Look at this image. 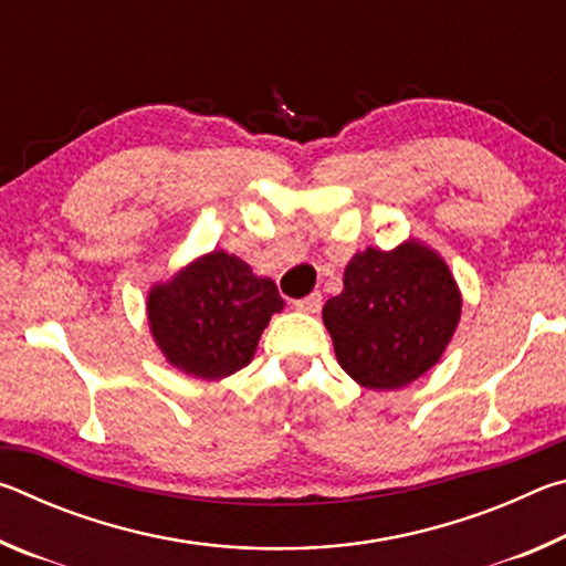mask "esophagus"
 Instances as JSON below:
<instances>
[{"instance_id":"esophagus-1","label":"esophagus","mask_w":566,"mask_h":566,"mask_svg":"<svg viewBox=\"0 0 566 566\" xmlns=\"http://www.w3.org/2000/svg\"><path fill=\"white\" fill-rule=\"evenodd\" d=\"M294 306L300 312H306V314H317L319 310H322V294L319 292H312V294H306L304 300H296L294 302Z\"/></svg>"}]
</instances>
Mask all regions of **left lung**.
<instances>
[{"mask_svg":"<svg viewBox=\"0 0 566 566\" xmlns=\"http://www.w3.org/2000/svg\"><path fill=\"white\" fill-rule=\"evenodd\" d=\"M462 312L447 264L417 242L367 249L344 270L322 317L342 369L367 389H399L442 357Z\"/></svg>","mask_w":566,"mask_h":566,"instance_id":"obj_1","label":"left lung"}]
</instances>
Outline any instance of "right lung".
I'll return each instance as SVG.
<instances>
[{"instance_id": "obj_1", "label": "right lung", "mask_w": 566, "mask_h": 566, "mask_svg": "<svg viewBox=\"0 0 566 566\" xmlns=\"http://www.w3.org/2000/svg\"><path fill=\"white\" fill-rule=\"evenodd\" d=\"M284 306L272 280L212 252L149 292V327L165 357L199 379L234 375L252 359L262 332Z\"/></svg>"}]
</instances>
